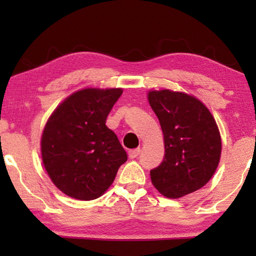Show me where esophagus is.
I'll list each match as a JSON object with an SVG mask.
<instances>
[{
    "label": "esophagus",
    "instance_id": "obj_1",
    "mask_svg": "<svg viewBox=\"0 0 256 256\" xmlns=\"http://www.w3.org/2000/svg\"><path fill=\"white\" fill-rule=\"evenodd\" d=\"M140 152H141V149H140V148L129 150V152H128L129 158H136V157H138V156L140 155Z\"/></svg>",
    "mask_w": 256,
    "mask_h": 256
}]
</instances>
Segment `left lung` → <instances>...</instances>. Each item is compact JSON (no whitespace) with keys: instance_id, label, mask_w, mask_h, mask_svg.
<instances>
[{"instance_id":"8db88e82","label":"left lung","mask_w":256,"mask_h":256,"mask_svg":"<svg viewBox=\"0 0 256 256\" xmlns=\"http://www.w3.org/2000/svg\"><path fill=\"white\" fill-rule=\"evenodd\" d=\"M148 100L164 136L163 162L150 170L152 182L168 198H180L211 180L219 164L222 138L210 110L194 96L152 90Z\"/></svg>"}]
</instances>
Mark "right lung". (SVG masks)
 <instances>
[{"mask_svg":"<svg viewBox=\"0 0 256 256\" xmlns=\"http://www.w3.org/2000/svg\"><path fill=\"white\" fill-rule=\"evenodd\" d=\"M121 88H86L68 96L48 118L42 158L59 190L79 200L99 198L110 186L127 152L106 126Z\"/></svg>","mask_w":256,"mask_h":256,"instance_id":"1","label":"right lung"}]
</instances>
